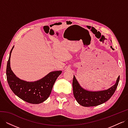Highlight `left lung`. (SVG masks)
<instances>
[{
    "instance_id": "left-lung-1",
    "label": "left lung",
    "mask_w": 128,
    "mask_h": 128,
    "mask_svg": "<svg viewBox=\"0 0 128 128\" xmlns=\"http://www.w3.org/2000/svg\"><path fill=\"white\" fill-rule=\"evenodd\" d=\"M120 76L116 82L113 86L106 90L100 91H89L81 87L74 75L72 80L73 94L78 103L84 107L98 106L109 100L113 95L117 88Z\"/></svg>"
}]
</instances>
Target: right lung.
<instances>
[{
	"label": "right lung",
	"instance_id": "add662e5",
	"mask_svg": "<svg viewBox=\"0 0 128 128\" xmlns=\"http://www.w3.org/2000/svg\"><path fill=\"white\" fill-rule=\"evenodd\" d=\"M13 48L10 52L6 68L7 80L10 89L15 95L27 102L38 104L44 102L51 94L53 85L62 71L52 72L35 82H26L19 79L10 67V58Z\"/></svg>",
	"mask_w": 128,
	"mask_h": 128
}]
</instances>
